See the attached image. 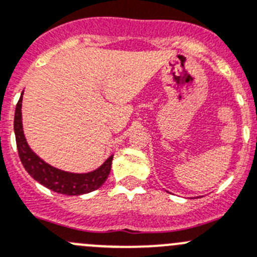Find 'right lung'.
<instances>
[{
  "instance_id": "obj_1",
  "label": "right lung",
  "mask_w": 257,
  "mask_h": 257,
  "mask_svg": "<svg viewBox=\"0 0 257 257\" xmlns=\"http://www.w3.org/2000/svg\"><path fill=\"white\" fill-rule=\"evenodd\" d=\"M23 95L24 91L21 92L20 100L16 105L14 131H15L16 145H18L21 164L29 172V175L34 177V180H37L38 183L42 184L45 188L56 191V193L64 194V195H82V194L91 193V191L99 189L109 176L114 155L109 156L104 164L96 170L83 172V174L64 171V170L57 169V167L47 164L31 150L30 146L28 145L25 134H24L23 112H21Z\"/></svg>"
}]
</instances>
